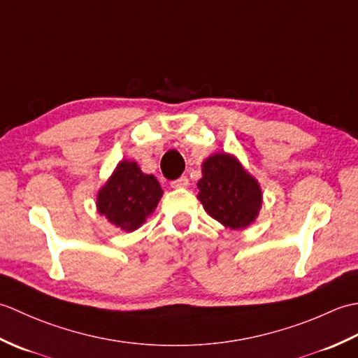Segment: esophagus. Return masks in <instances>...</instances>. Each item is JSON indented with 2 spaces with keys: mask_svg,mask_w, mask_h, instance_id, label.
<instances>
[{
  "mask_svg": "<svg viewBox=\"0 0 358 358\" xmlns=\"http://www.w3.org/2000/svg\"><path fill=\"white\" fill-rule=\"evenodd\" d=\"M187 185H189V180H187V177H180V178H177V180H173L172 183H171V186H172L173 189L186 187Z\"/></svg>",
  "mask_w": 358,
  "mask_h": 358,
  "instance_id": "1",
  "label": "esophagus"
}]
</instances>
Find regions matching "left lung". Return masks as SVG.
<instances>
[{
    "instance_id": "1",
    "label": "left lung",
    "mask_w": 358,
    "mask_h": 358,
    "mask_svg": "<svg viewBox=\"0 0 358 358\" xmlns=\"http://www.w3.org/2000/svg\"><path fill=\"white\" fill-rule=\"evenodd\" d=\"M196 183L204 210L229 229H245L255 222L263 194L258 181L231 154L210 155L201 166Z\"/></svg>"
}]
</instances>
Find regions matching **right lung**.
<instances>
[{"label":"right lung","instance_id":"add662e5","mask_svg":"<svg viewBox=\"0 0 358 358\" xmlns=\"http://www.w3.org/2000/svg\"><path fill=\"white\" fill-rule=\"evenodd\" d=\"M154 175L143 173L135 162H120L96 195V209L112 224L132 232L146 222L162 199Z\"/></svg>","mask_w":358,"mask_h":358}]
</instances>
